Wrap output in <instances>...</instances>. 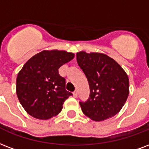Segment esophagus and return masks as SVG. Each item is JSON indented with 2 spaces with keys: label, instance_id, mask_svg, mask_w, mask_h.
I'll return each instance as SVG.
<instances>
[{
  "label": "esophagus",
  "instance_id": "esophagus-1",
  "mask_svg": "<svg viewBox=\"0 0 149 149\" xmlns=\"http://www.w3.org/2000/svg\"><path fill=\"white\" fill-rule=\"evenodd\" d=\"M72 95H73V97H77V95H78V93H77V91H75L74 92L72 93Z\"/></svg>",
  "mask_w": 149,
  "mask_h": 149
}]
</instances>
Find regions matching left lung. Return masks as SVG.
<instances>
[{"instance_id": "1", "label": "left lung", "mask_w": 149, "mask_h": 149, "mask_svg": "<svg viewBox=\"0 0 149 149\" xmlns=\"http://www.w3.org/2000/svg\"><path fill=\"white\" fill-rule=\"evenodd\" d=\"M77 60L90 87L89 98L87 102H79L84 114L95 121H102L116 115L129 95L127 74L105 54L79 52Z\"/></svg>"}]
</instances>
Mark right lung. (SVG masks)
I'll use <instances>...</instances> for the list:
<instances>
[{"instance_id": "obj_1", "label": "right lung", "mask_w": 149, "mask_h": 149, "mask_svg": "<svg viewBox=\"0 0 149 149\" xmlns=\"http://www.w3.org/2000/svg\"><path fill=\"white\" fill-rule=\"evenodd\" d=\"M74 56L65 51L44 50L25 63L17 76L16 94L29 115L46 120L60 113L72 93L65 90V79L58 69Z\"/></svg>"}]
</instances>
